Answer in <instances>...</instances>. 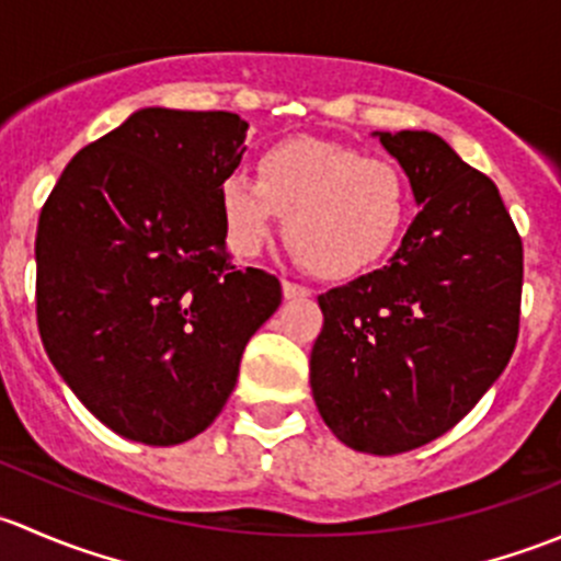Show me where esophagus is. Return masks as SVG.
I'll return each mask as SVG.
<instances>
[{
    "label": "esophagus",
    "mask_w": 561,
    "mask_h": 561,
    "mask_svg": "<svg viewBox=\"0 0 561 561\" xmlns=\"http://www.w3.org/2000/svg\"><path fill=\"white\" fill-rule=\"evenodd\" d=\"M282 296L287 298V301H301V298H309L312 296V290L304 285H298V282H282Z\"/></svg>",
    "instance_id": "obj_1"
}]
</instances>
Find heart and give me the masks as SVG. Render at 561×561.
Returning <instances> with one entry per match:
<instances>
[{"label": "heart", "instance_id": "heart-1", "mask_svg": "<svg viewBox=\"0 0 561 561\" xmlns=\"http://www.w3.org/2000/svg\"><path fill=\"white\" fill-rule=\"evenodd\" d=\"M225 241L254 257L285 219V241L298 263L322 279L371 268L399 239L407 181L393 162L350 146L296 138L265 149L257 179L230 173L219 184Z\"/></svg>", "mask_w": 561, "mask_h": 561}]
</instances>
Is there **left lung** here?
<instances>
[{
  "mask_svg": "<svg viewBox=\"0 0 561 561\" xmlns=\"http://www.w3.org/2000/svg\"><path fill=\"white\" fill-rule=\"evenodd\" d=\"M421 206L388 265L322 293L309 382L347 448L393 456L454 428L518 339L524 247L500 190L434 133H377Z\"/></svg>",
  "mask_w": 561,
  "mask_h": 561,
  "instance_id": "1",
  "label": "left lung"
}]
</instances>
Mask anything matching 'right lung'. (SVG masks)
<instances>
[{"mask_svg":"<svg viewBox=\"0 0 561 561\" xmlns=\"http://www.w3.org/2000/svg\"><path fill=\"white\" fill-rule=\"evenodd\" d=\"M249 124L144 107L78 151L37 222V328L50 364L122 437L179 445L222 412L282 285L236 268L219 184Z\"/></svg>","mask_w":561,"mask_h":561,"instance_id":"add662e5","label":"right lung"}]
</instances>
